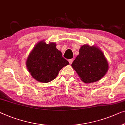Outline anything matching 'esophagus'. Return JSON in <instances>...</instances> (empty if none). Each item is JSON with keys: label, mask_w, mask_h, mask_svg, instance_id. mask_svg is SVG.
I'll return each instance as SVG.
<instances>
[{"label": "esophagus", "mask_w": 125, "mask_h": 125, "mask_svg": "<svg viewBox=\"0 0 125 125\" xmlns=\"http://www.w3.org/2000/svg\"><path fill=\"white\" fill-rule=\"evenodd\" d=\"M73 59H69V60H68V62H69V63H70V64H71V63H73Z\"/></svg>", "instance_id": "1"}]
</instances>
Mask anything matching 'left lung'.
<instances>
[{
    "label": "left lung",
    "instance_id": "obj_1",
    "mask_svg": "<svg viewBox=\"0 0 125 125\" xmlns=\"http://www.w3.org/2000/svg\"><path fill=\"white\" fill-rule=\"evenodd\" d=\"M71 66L80 79L85 83L96 82L105 76L109 66L106 58L95 46L84 45L81 46L79 54Z\"/></svg>",
    "mask_w": 125,
    "mask_h": 125
}]
</instances>
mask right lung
Instances as JSON below:
<instances>
[{
	"instance_id": "add662e5",
	"label": "right lung",
	"mask_w": 125,
	"mask_h": 125,
	"mask_svg": "<svg viewBox=\"0 0 125 125\" xmlns=\"http://www.w3.org/2000/svg\"><path fill=\"white\" fill-rule=\"evenodd\" d=\"M69 62L56 48V43L41 41L37 43L28 56L26 65L31 76L38 82H50L56 78L63 67Z\"/></svg>"
}]
</instances>
